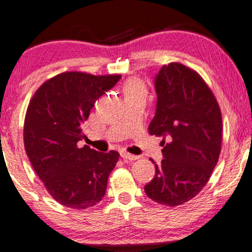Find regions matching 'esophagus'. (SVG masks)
Listing matches in <instances>:
<instances>
[{"label": "esophagus", "mask_w": 252, "mask_h": 252, "mask_svg": "<svg viewBox=\"0 0 252 252\" xmlns=\"http://www.w3.org/2000/svg\"><path fill=\"white\" fill-rule=\"evenodd\" d=\"M120 156H122L125 160H135V159H137V158H139L137 156H135V155L128 154L127 151H122V153H120Z\"/></svg>", "instance_id": "esophagus-1"}]
</instances>
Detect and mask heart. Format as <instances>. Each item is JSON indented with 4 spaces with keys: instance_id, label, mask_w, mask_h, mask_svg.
I'll return each instance as SVG.
<instances>
[{
    "instance_id": "obj_1",
    "label": "heart",
    "mask_w": 252,
    "mask_h": 252,
    "mask_svg": "<svg viewBox=\"0 0 252 252\" xmlns=\"http://www.w3.org/2000/svg\"><path fill=\"white\" fill-rule=\"evenodd\" d=\"M124 93H125V96L135 95V94H144L143 84L139 80V79H135V78L129 79V80L125 84V87H124Z\"/></svg>"
}]
</instances>
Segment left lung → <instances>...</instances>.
Instances as JSON below:
<instances>
[{
  "label": "left lung",
  "mask_w": 252,
  "mask_h": 252,
  "mask_svg": "<svg viewBox=\"0 0 252 252\" xmlns=\"http://www.w3.org/2000/svg\"><path fill=\"white\" fill-rule=\"evenodd\" d=\"M157 104L149 125L163 137L161 163L144 191L153 201L175 206L194 198L208 184L221 150L218 102L201 75L180 63L164 65L155 77Z\"/></svg>",
  "instance_id": "8db88e82"
}]
</instances>
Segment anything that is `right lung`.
Here are the masks:
<instances>
[{
	"label": "right lung",
	"instance_id": "add662e5",
	"mask_svg": "<svg viewBox=\"0 0 252 252\" xmlns=\"http://www.w3.org/2000/svg\"><path fill=\"white\" fill-rule=\"evenodd\" d=\"M122 75L64 72L49 79L31 99L24 123V144L31 164L48 192L62 205L94 206L105 195L117 151L79 148L82 125L95 102Z\"/></svg>",
	"mask_w": 252,
	"mask_h": 252
}]
</instances>
